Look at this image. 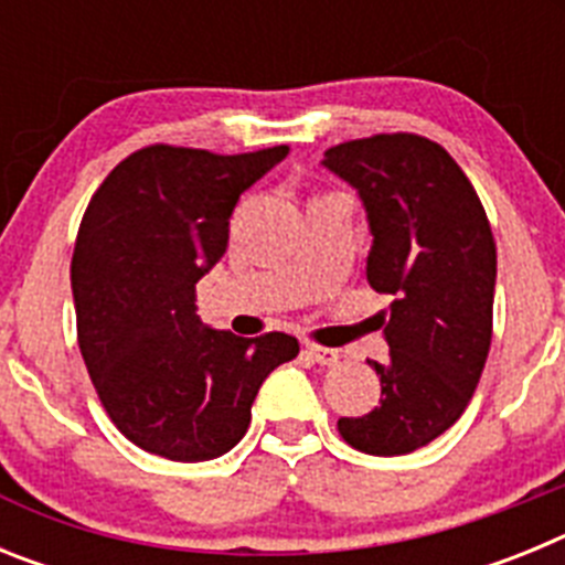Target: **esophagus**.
I'll use <instances>...</instances> for the list:
<instances>
[{
    "instance_id": "esophagus-1",
    "label": "esophagus",
    "mask_w": 565,
    "mask_h": 565,
    "mask_svg": "<svg viewBox=\"0 0 565 565\" xmlns=\"http://www.w3.org/2000/svg\"><path fill=\"white\" fill-rule=\"evenodd\" d=\"M306 353H308V356H311L317 364H328V367L339 362V351H333V348H322V344L308 342V344H306Z\"/></svg>"
}]
</instances>
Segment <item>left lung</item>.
Segmentation results:
<instances>
[{"instance_id": "1", "label": "left lung", "mask_w": 565, "mask_h": 565, "mask_svg": "<svg viewBox=\"0 0 565 565\" xmlns=\"http://www.w3.org/2000/svg\"><path fill=\"white\" fill-rule=\"evenodd\" d=\"M322 167L351 183L373 246L367 282L393 297L382 317L387 362H371L382 398L339 418L351 447L404 456L450 430L492 342L495 239L476 189L450 152L422 135H373L331 147Z\"/></svg>"}]
</instances>
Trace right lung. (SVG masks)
<instances>
[{
	"instance_id": "right-lung-1",
	"label": "right lung",
	"mask_w": 565,
	"mask_h": 565,
	"mask_svg": "<svg viewBox=\"0 0 565 565\" xmlns=\"http://www.w3.org/2000/svg\"><path fill=\"white\" fill-rule=\"evenodd\" d=\"M286 154L154 143L118 163L84 212L70 266L78 348L104 411L141 450L186 463L228 452L259 384L299 353L288 333L203 326L194 306L239 194Z\"/></svg>"
}]
</instances>
